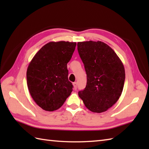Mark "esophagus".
<instances>
[{"label":"esophagus","instance_id":"1","mask_svg":"<svg viewBox=\"0 0 149 149\" xmlns=\"http://www.w3.org/2000/svg\"><path fill=\"white\" fill-rule=\"evenodd\" d=\"M73 86H74V88L75 90H77V83L76 82H74V83H73Z\"/></svg>","mask_w":149,"mask_h":149}]
</instances>
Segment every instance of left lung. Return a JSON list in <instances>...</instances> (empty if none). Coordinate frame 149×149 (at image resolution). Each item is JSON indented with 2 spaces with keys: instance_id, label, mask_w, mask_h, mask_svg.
Masks as SVG:
<instances>
[{
  "instance_id": "obj_1",
  "label": "left lung",
  "mask_w": 149,
  "mask_h": 149,
  "mask_svg": "<svg viewBox=\"0 0 149 149\" xmlns=\"http://www.w3.org/2000/svg\"><path fill=\"white\" fill-rule=\"evenodd\" d=\"M77 50L87 75L86 86L79 91V96L91 111H106L122 94L125 77L123 63L109 45L100 41L78 42Z\"/></svg>"
}]
</instances>
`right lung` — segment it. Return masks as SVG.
<instances>
[{
    "mask_svg": "<svg viewBox=\"0 0 149 149\" xmlns=\"http://www.w3.org/2000/svg\"><path fill=\"white\" fill-rule=\"evenodd\" d=\"M75 46V42H49L40 49L28 66V89L43 110L58 109L71 94L73 85L68 79L67 63Z\"/></svg>",
    "mask_w": 149,
    "mask_h": 149,
    "instance_id": "right-lung-1",
    "label": "right lung"
}]
</instances>
